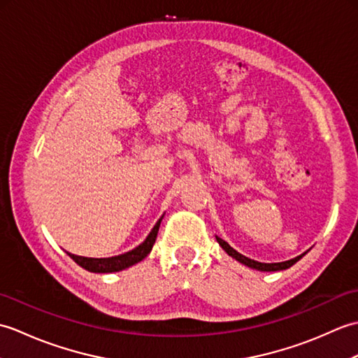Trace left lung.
Returning a JSON list of instances; mask_svg holds the SVG:
<instances>
[{"instance_id":"obj_1","label":"left lung","mask_w":358,"mask_h":358,"mask_svg":"<svg viewBox=\"0 0 358 358\" xmlns=\"http://www.w3.org/2000/svg\"><path fill=\"white\" fill-rule=\"evenodd\" d=\"M217 241H218V245L226 250L227 255H231V257L235 258V260H237V262H240V263H243L245 266H248V268H252V269H257V271H263V272L285 271V269H287V268H291L292 264H295L296 262L300 260V258H301L303 255H305V254H303V255H299V257L292 258V260L281 262V263H260V262L250 260V258H248V257H245V255H241L240 252H237V250H235L234 248H231L224 240H222L220 237H217Z\"/></svg>"}]
</instances>
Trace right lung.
<instances>
[{
    "instance_id": "1",
    "label": "right lung",
    "mask_w": 358,
    "mask_h": 358,
    "mask_svg": "<svg viewBox=\"0 0 358 358\" xmlns=\"http://www.w3.org/2000/svg\"><path fill=\"white\" fill-rule=\"evenodd\" d=\"M162 218H159L157 224L152 227V231L146 237V240H144L140 246H136L135 249L129 250V252H126V254L109 257V258H87V257H80V255H73V254H69V255L75 263L80 264L81 268H85L89 272L109 273V272H118V271H123L126 268H131V266L141 262L143 258H146L149 255V252L152 250V246H154V243L157 240V234L159 229V223H162Z\"/></svg>"
}]
</instances>
